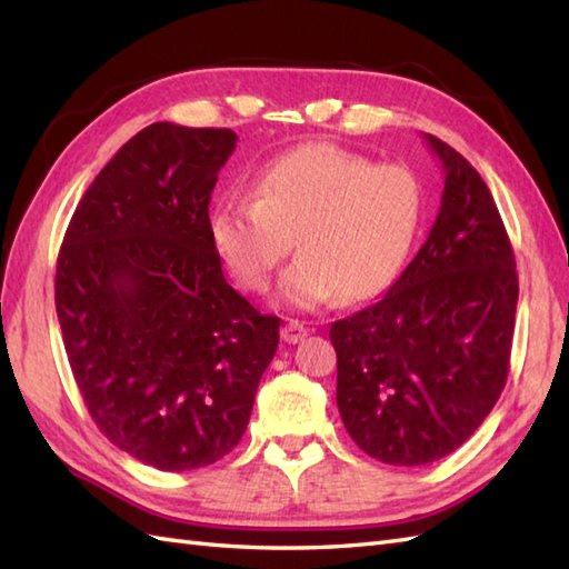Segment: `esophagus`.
<instances>
[{
    "label": "esophagus",
    "mask_w": 569,
    "mask_h": 569,
    "mask_svg": "<svg viewBox=\"0 0 569 569\" xmlns=\"http://www.w3.org/2000/svg\"><path fill=\"white\" fill-rule=\"evenodd\" d=\"M281 337H283V342H288V345H298V342H303L306 337H308V328H306L303 322H298V320H288L283 325Z\"/></svg>",
    "instance_id": "34e87169"
}]
</instances>
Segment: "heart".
<instances>
[{"mask_svg": "<svg viewBox=\"0 0 569 569\" xmlns=\"http://www.w3.org/2000/svg\"><path fill=\"white\" fill-rule=\"evenodd\" d=\"M251 198L212 210V247L241 286L263 291L296 239L300 257L278 283V303L300 310L383 293L413 249L422 214L413 173L335 143L278 156L253 180Z\"/></svg>", "mask_w": 569, "mask_h": 569, "instance_id": "heart-1", "label": "heart"}]
</instances>
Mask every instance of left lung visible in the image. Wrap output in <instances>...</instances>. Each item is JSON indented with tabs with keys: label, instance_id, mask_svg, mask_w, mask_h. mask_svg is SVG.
Wrapping results in <instances>:
<instances>
[{
	"label": "left lung",
	"instance_id": "8db88e82",
	"mask_svg": "<svg viewBox=\"0 0 569 569\" xmlns=\"http://www.w3.org/2000/svg\"><path fill=\"white\" fill-rule=\"evenodd\" d=\"M445 173L440 212L386 296L337 320V408L369 457L420 467L455 452L509 377L518 276L491 192L462 153L426 134Z\"/></svg>",
	"mask_w": 569,
	"mask_h": 569
}]
</instances>
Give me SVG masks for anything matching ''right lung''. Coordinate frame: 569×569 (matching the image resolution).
I'll return each instance as SVG.
<instances>
[{"mask_svg": "<svg viewBox=\"0 0 569 569\" xmlns=\"http://www.w3.org/2000/svg\"><path fill=\"white\" fill-rule=\"evenodd\" d=\"M232 129L156 122L131 137L78 202L56 266L66 355L104 438L161 471L208 467L247 430L278 347L224 281L210 196Z\"/></svg>", "mask_w": 569, "mask_h": 569, "instance_id": "1", "label": "right lung"}]
</instances>
